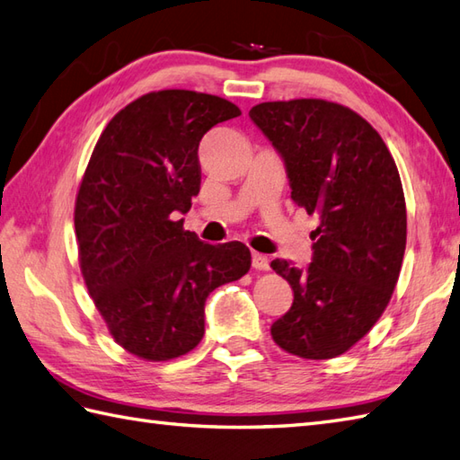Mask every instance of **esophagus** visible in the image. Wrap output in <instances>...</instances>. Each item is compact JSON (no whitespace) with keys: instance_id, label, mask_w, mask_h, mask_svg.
Returning a JSON list of instances; mask_svg holds the SVG:
<instances>
[{"instance_id":"1","label":"esophagus","mask_w":460,"mask_h":460,"mask_svg":"<svg viewBox=\"0 0 460 460\" xmlns=\"http://www.w3.org/2000/svg\"><path fill=\"white\" fill-rule=\"evenodd\" d=\"M252 269L269 270L270 269V259L267 255H261V252H252Z\"/></svg>"}]
</instances>
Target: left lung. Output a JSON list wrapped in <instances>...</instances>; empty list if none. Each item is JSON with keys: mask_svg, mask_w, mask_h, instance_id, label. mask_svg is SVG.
<instances>
[{"mask_svg": "<svg viewBox=\"0 0 460 460\" xmlns=\"http://www.w3.org/2000/svg\"><path fill=\"white\" fill-rule=\"evenodd\" d=\"M249 116L285 162L292 201L320 219L308 267L270 262L295 292L272 340L306 359L336 358L367 334L397 285L407 239L397 165L371 124L341 104L262 102Z\"/></svg>", "mask_w": 460, "mask_h": 460, "instance_id": "left-lung-1", "label": "left lung"}]
</instances>
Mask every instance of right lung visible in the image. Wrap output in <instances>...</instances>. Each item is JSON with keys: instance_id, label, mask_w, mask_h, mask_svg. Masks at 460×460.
Wrapping results in <instances>:
<instances>
[{"instance_id": "add662e5", "label": "right lung", "mask_w": 460, "mask_h": 460, "mask_svg": "<svg viewBox=\"0 0 460 460\" xmlns=\"http://www.w3.org/2000/svg\"><path fill=\"white\" fill-rule=\"evenodd\" d=\"M239 114L213 94H144L109 122L86 165L75 205L83 277L112 338L142 359L198 346L205 300L251 269L243 243L211 245L172 219L199 193L201 138Z\"/></svg>"}]
</instances>
